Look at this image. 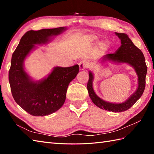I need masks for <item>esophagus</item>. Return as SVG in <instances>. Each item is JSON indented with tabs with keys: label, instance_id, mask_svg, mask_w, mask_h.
Masks as SVG:
<instances>
[{
	"label": "esophagus",
	"instance_id": "1",
	"mask_svg": "<svg viewBox=\"0 0 154 154\" xmlns=\"http://www.w3.org/2000/svg\"><path fill=\"white\" fill-rule=\"evenodd\" d=\"M79 69L81 71H83L85 70L86 68H87L89 66V64L87 61L82 60L81 62H80V63H79Z\"/></svg>",
	"mask_w": 154,
	"mask_h": 154
}]
</instances>
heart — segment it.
I'll return each mask as SVG.
<instances>
[{
	"instance_id": "b5f03b06",
	"label": "heart",
	"mask_w": 154,
	"mask_h": 154,
	"mask_svg": "<svg viewBox=\"0 0 154 154\" xmlns=\"http://www.w3.org/2000/svg\"><path fill=\"white\" fill-rule=\"evenodd\" d=\"M97 39V37L95 35H90L88 37V40L90 41H94ZM99 47L102 50H104L107 48V43L105 41H101L99 43Z\"/></svg>"
}]
</instances>
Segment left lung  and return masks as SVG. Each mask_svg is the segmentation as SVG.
<instances>
[{
	"label": "left lung",
	"instance_id": "8db88e82",
	"mask_svg": "<svg viewBox=\"0 0 154 154\" xmlns=\"http://www.w3.org/2000/svg\"><path fill=\"white\" fill-rule=\"evenodd\" d=\"M115 33L121 40V45L115 53L103 56L102 61V62L109 61L117 63H127L133 67L138 76L137 89L126 101L122 103H117L106 102L98 97L95 93L93 89L94 75L90 71L87 90L92 102L98 108L113 112H122L133 106L144 92L146 86L147 66L143 53L133 44L128 35L125 33H119L116 32Z\"/></svg>",
	"mask_w": 154,
	"mask_h": 154
}]
</instances>
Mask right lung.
Here are the masks:
<instances>
[{
    "instance_id": "right-lung-1",
    "label": "right lung",
    "mask_w": 154,
    "mask_h": 154,
    "mask_svg": "<svg viewBox=\"0 0 154 154\" xmlns=\"http://www.w3.org/2000/svg\"><path fill=\"white\" fill-rule=\"evenodd\" d=\"M66 27L29 31L21 37L14 52L8 79L14 100L21 108L33 116H45L54 113L66 100L70 82L79 73V67H55L47 77L33 79L25 70L24 61L35 45L47 44L54 36L66 30Z\"/></svg>"
}]
</instances>
